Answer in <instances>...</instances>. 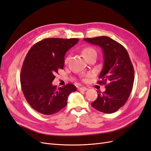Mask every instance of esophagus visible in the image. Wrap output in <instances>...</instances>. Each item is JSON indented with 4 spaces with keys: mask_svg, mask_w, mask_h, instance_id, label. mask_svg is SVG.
I'll return each mask as SVG.
<instances>
[{
    "mask_svg": "<svg viewBox=\"0 0 151 151\" xmlns=\"http://www.w3.org/2000/svg\"><path fill=\"white\" fill-rule=\"evenodd\" d=\"M87 89L88 88L85 87H81L78 88V90L80 91H87Z\"/></svg>",
    "mask_w": 151,
    "mask_h": 151,
    "instance_id": "esophagus-1",
    "label": "esophagus"
}]
</instances>
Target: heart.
Segmentation results:
<instances>
[{
    "label": "heart",
    "mask_w": 151,
    "mask_h": 151,
    "mask_svg": "<svg viewBox=\"0 0 151 151\" xmlns=\"http://www.w3.org/2000/svg\"><path fill=\"white\" fill-rule=\"evenodd\" d=\"M82 53L87 59L88 57H90L91 56L97 55V52H96V50L94 48L91 47V46H87V47L84 48L82 50ZM70 58H71L70 55H68L66 57V58H65L64 60L65 64H67L68 63L69 59H70Z\"/></svg>",
    "instance_id": "b5f03b06"
}]
</instances>
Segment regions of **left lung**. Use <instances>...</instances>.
I'll return each instance as SVG.
<instances>
[{
    "mask_svg": "<svg viewBox=\"0 0 151 151\" xmlns=\"http://www.w3.org/2000/svg\"><path fill=\"white\" fill-rule=\"evenodd\" d=\"M83 40L99 46L103 53V68L98 83L105 85L106 91L102 93L98 91V98L91 105L103 113L115 112L126 103L133 88L134 73L129 54L122 45L109 37Z\"/></svg>",
    "mask_w": 151,
    "mask_h": 151,
    "instance_id": "left-lung-1",
    "label": "left lung"
}]
</instances>
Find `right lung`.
I'll return each instance as SVG.
<instances>
[{
	"instance_id": "add662e5",
	"label": "right lung",
	"mask_w": 151,
	"mask_h": 151,
	"mask_svg": "<svg viewBox=\"0 0 151 151\" xmlns=\"http://www.w3.org/2000/svg\"><path fill=\"white\" fill-rule=\"evenodd\" d=\"M77 38H46L29 50L22 65L20 83L27 101L44 115L56 114L67 105L68 98L76 91L74 85L53 86L56 73L64 65L67 51L78 42Z\"/></svg>"
}]
</instances>
